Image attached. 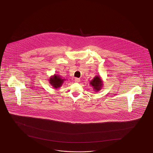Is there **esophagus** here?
Instances as JSON below:
<instances>
[{
	"mask_svg": "<svg viewBox=\"0 0 153 153\" xmlns=\"http://www.w3.org/2000/svg\"><path fill=\"white\" fill-rule=\"evenodd\" d=\"M74 81L76 82H80V79H79V78H75Z\"/></svg>",
	"mask_w": 153,
	"mask_h": 153,
	"instance_id": "34e87169",
	"label": "esophagus"
}]
</instances>
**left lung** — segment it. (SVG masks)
<instances>
[{"instance_id":"left-lung-1","label":"left lung","mask_w":153,"mask_h":153,"mask_svg":"<svg viewBox=\"0 0 153 153\" xmlns=\"http://www.w3.org/2000/svg\"><path fill=\"white\" fill-rule=\"evenodd\" d=\"M90 85H91L95 91H98L100 90L103 86V82L100 79V76H96L94 78L90 81Z\"/></svg>"}]
</instances>
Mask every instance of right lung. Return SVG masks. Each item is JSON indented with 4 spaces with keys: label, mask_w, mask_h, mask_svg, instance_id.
Segmentation results:
<instances>
[{
    "label": "right lung",
    "mask_w": 153,
    "mask_h": 153,
    "mask_svg": "<svg viewBox=\"0 0 153 153\" xmlns=\"http://www.w3.org/2000/svg\"><path fill=\"white\" fill-rule=\"evenodd\" d=\"M64 80L60 77L59 76L54 74L50 79H49V81L50 84L53 86L55 89L59 88L63 83Z\"/></svg>",
    "instance_id": "1"
}]
</instances>
